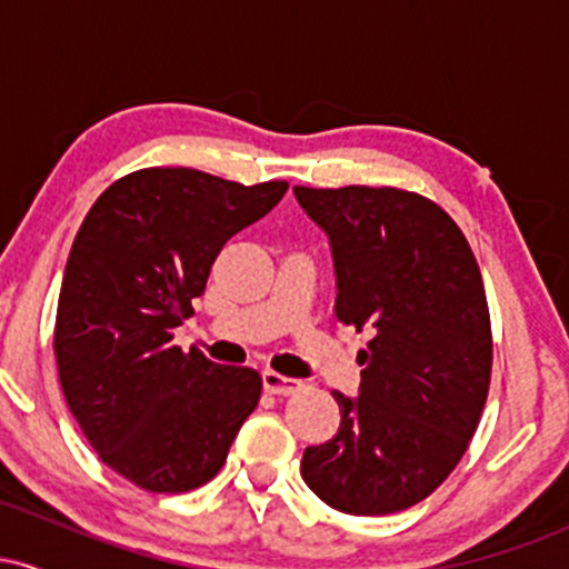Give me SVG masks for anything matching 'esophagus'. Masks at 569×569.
<instances>
[{"mask_svg":"<svg viewBox=\"0 0 569 569\" xmlns=\"http://www.w3.org/2000/svg\"><path fill=\"white\" fill-rule=\"evenodd\" d=\"M262 382H264V390H270V393H276V396H291L302 388V382L299 380H293V377H286V375H278V371H272V369L262 371Z\"/></svg>","mask_w":569,"mask_h":569,"instance_id":"1","label":"esophagus"}]
</instances>
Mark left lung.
I'll return each instance as SVG.
<instances>
[{
    "label": "left lung",
    "instance_id": "8db88e82",
    "mask_svg": "<svg viewBox=\"0 0 569 569\" xmlns=\"http://www.w3.org/2000/svg\"><path fill=\"white\" fill-rule=\"evenodd\" d=\"M329 234L337 321L369 329L356 398L331 390L339 430L307 447L302 479L326 506L385 516L426 500L479 426L492 331L479 264L447 211L396 187H293Z\"/></svg>",
    "mask_w": 569,
    "mask_h": 569
}]
</instances>
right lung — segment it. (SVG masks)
Wrapping results in <instances>:
<instances>
[{
	"mask_svg": "<svg viewBox=\"0 0 569 569\" xmlns=\"http://www.w3.org/2000/svg\"><path fill=\"white\" fill-rule=\"evenodd\" d=\"M286 189L143 168L84 217L58 297V377L84 439L136 487L187 492L211 481L257 409L259 371L181 352L173 329L194 312L221 246Z\"/></svg>",
	"mask_w": 569,
	"mask_h": 569,
	"instance_id": "right-lung-1",
	"label": "right lung"
}]
</instances>
